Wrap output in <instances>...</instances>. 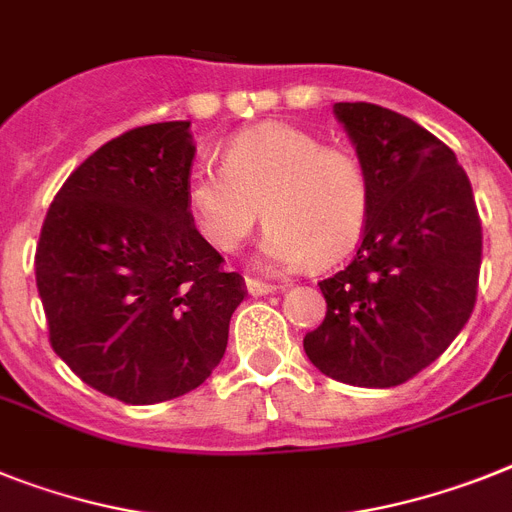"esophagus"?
<instances>
[{
	"mask_svg": "<svg viewBox=\"0 0 512 512\" xmlns=\"http://www.w3.org/2000/svg\"><path fill=\"white\" fill-rule=\"evenodd\" d=\"M244 286H247V291L252 296H268V294H273V291H278V286H270V283H265V281H255V278H247V281H244Z\"/></svg>",
	"mask_w": 512,
	"mask_h": 512,
	"instance_id": "obj_1",
	"label": "esophagus"
}]
</instances>
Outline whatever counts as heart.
<instances>
[{
    "label": "heart",
    "instance_id": "heart-1",
    "mask_svg": "<svg viewBox=\"0 0 512 512\" xmlns=\"http://www.w3.org/2000/svg\"><path fill=\"white\" fill-rule=\"evenodd\" d=\"M184 195L197 231L221 252L242 247L263 213L270 223L257 255L268 268H299L312 257L336 263L359 242L369 213L362 161L278 122L231 137L223 169L195 166Z\"/></svg>",
    "mask_w": 512,
    "mask_h": 512
}]
</instances>
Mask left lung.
<instances>
[{"instance_id":"obj_1","label":"left lung","mask_w":512,"mask_h":512,"mask_svg":"<svg viewBox=\"0 0 512 512\" xmlns=\"http://www.w3.org/2000/svg\"><path fill=\"white\" fill-rule=\"evenodd\" d=\"M369 179V213L354 260L320 281L328 312L304 336L322 375L393 388L435 362L476 302L482 223L453 150L403 114L336 103Z\"/></svg>"}]
</instances>
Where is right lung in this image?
Wrapping results in <instances>:
<instances>
[{"instance_id": "1", "label": "right lung", "mask_w": 512, "mask_h": 512, "mask_svg": "<svg viewBox=\"0 0 512 512\" xmlns=\"http://www.w3.org/2000/svg\"><path fill=\"white\" fill-rule=\"evenodd\" d=\"M192 158L190 122L101 145L62 184L36 249L51 349L132 406L203 385L244 299L242 276L223 270L187 208Z\"/></svg>"}]
</instances>
